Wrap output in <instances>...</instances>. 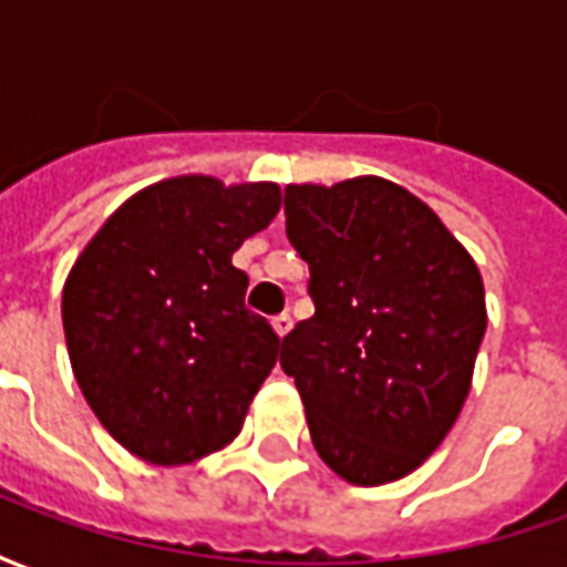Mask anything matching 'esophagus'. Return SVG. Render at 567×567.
I'll use <instances>...</instances> for the list:
<instances>
[{"mask_svg":"<svg viewBox=\"0 0 567 567\" xmlns=\"http://www.w3.org/2000/svg\"><path fill=\"white\" fill-rule=\"evenodd\" d=\"M272 331L279 333V337H285V333L291 331V316H288V312L276 316V319H272Z\"/></svg>","mask_w":567,"mask_h":567,"instance_id":"obj_1","label":"esophagus"}]
</instances>
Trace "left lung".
Listing matches in <instances>:
<instances>
[{
  "instance_id": "left-lung-1",
  "label": "left lung",
  "mask_w": 567,
  "mask_h": 567,
  "mask_svg": "<svg viewBox=\"0 0 567 567\" xmlns=\"http://www.w3.org/2000/svg\"><path fill=\"white\" fill-rule=\"evenodd\" d=\"M285 234L309 264L316 316L279 364L321 462L355 486L416 471L455 425L486 333L474 258L425 203L361 175L285 187Z\"/></svg>"
}]
</instances>
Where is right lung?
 Masks as SVG:
<instances>
[{"label": "right lung", "mask_w": 567, "mask_h": 567, "mask_svg": "<svg viewBox=\"0 0 567 567\" xmlns=\"http://www.w3.org/2000/svg\"><path fill=\"white\" fill-rule=\"evenodd\" d=\"M272 182L178 175L130 197L81 251L63 331L105 431L154 464H187L239 434L279 337L246 309L230 258L276 218Z\"/></svg>", "instance_id": "right-lung-1"}]
</instances>
